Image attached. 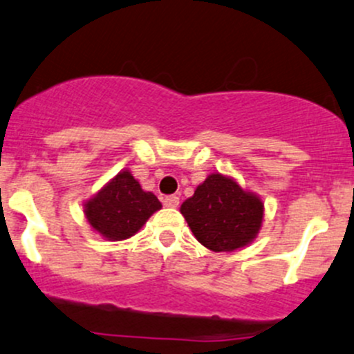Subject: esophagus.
Returning <instances> with one entry per match:
<instances>
[{
    "label": "esophagus",
    "mask_w": 354,
    "mask_h": 354,
    "mask_svg": "<svg viewBox=\"0 0 354 354\" xmlns=\"http://www.w3.org/2000/svg\"><path fill=\"white\" fill-rule=\"evenodd\" d=\"M163 204H165L167 207H177L178 206V197L177 196H167L165 199H163Z\"/></svg>",
    "instance_id": "esophagus-1"
}]
</instances>
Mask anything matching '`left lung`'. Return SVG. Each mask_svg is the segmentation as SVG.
Returning a JSON list of instances; mask_svg holds the SVG:
<instances>
[{
  "label": "left lung",
  "instance_id": "1",
  "mask_svg": "<svg viewBox=\"0 0 354 354\" xmlns=\"http://www.w3.org/2000/svg\"><path fill=\"white\" fill-rule=\"evenodd\" d=\"M182 216L201 245L211 252H234L257 238L263 203L234 178L211 174L180 206Z\"/></svg>",
  "mask_w": 354,
  "mask_h": 354
}]
</instances>
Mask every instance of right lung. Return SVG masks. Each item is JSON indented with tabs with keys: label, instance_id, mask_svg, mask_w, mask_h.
Returning a JSON list of instances; mask_svg holds the SVG:
<instances>
[{
	"label": "right lung",
	"instance_id": "obj_1",
	"mask_svg": "<svg viewBox=\"0 0 354 354\" xmlns=\"http://www.w3.org/2000/svg\"><path fill=\"white\" fill-rule=\"evenodd\" d=\"M158 209H162V204L157 196L143 191L130 170H123L96 196L86 201L84 214L102 238L121 241L140 231Z\"/></svg>",
	"mask_w": 354,
	"mask_h": 354
}]
</instances>
